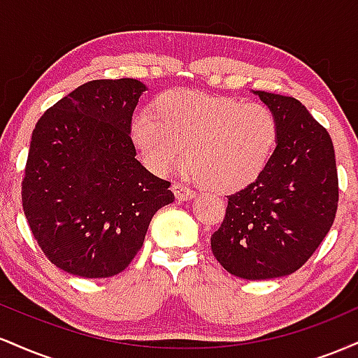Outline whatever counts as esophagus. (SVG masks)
Segmentation results:
<instances>
[{
  "label": "esophagus",
  "instance_id": "esophagus-1",
  "mask_svg": "<svg viewBox=\"0 0 358 358\" xmlns=\"http://www.w3.org/2000/svg\"><path fill=\"white\" fill-rule=\"evenodd\" d=\"M171 190H173V193H175L176 199H178V200H192L193 196H195V192H193L190 187H187V185L180 183V182L173 183Z\"/></svg>",
  "mask_w": 358,
  "mask_h": 358
}]
</instances>
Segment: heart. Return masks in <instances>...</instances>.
Listing matches in <instances>:
<instances>
[{"label": "heart", "instance_id": "obj_1", "mask_svg": "<svg viewBox=\"0 0 358 358\" xmlns=\"http://www.w3.org/2000/svg\"><path fill=\"white\" fill-rule=\"evenodd\" d=\"M278 119L266 104L195 90H168L133 119L131 139L153 173L187 162L205 188L229 193L256 182L278 143Z\"/></svg>", "mask_w": 358, "mask_h": 358}]
</instances>
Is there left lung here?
I'll use <instances>...</instances> for the list:
<instances>
[{
    "instance_id": "left-lung-1",
    "label": "left lung",
    "mask_w": 358,
    "mask_h": 358,
    "mask_svg": "<svg viewBox=\"0 0 358 358\" xmlns=\"http://www.w3.org/2000/svg\"><path fill=\"white\" fill-rule=\"evenodd\" d=\"M278 119V145L256 182L229 195L212 252L242 279L298 271L331 229L338 175L330 134L294 97L254 90Z\"/></svg>"
}]
</instances>
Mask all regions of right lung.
Masks as SVG:
<instances>
[{"instance_id": "obj_1", "label": "right lung", "mask_w": 358, "mask_h": 358, "mask_svg": "<svg viewBox=\"0 0 358 358\" xmlns=\"http://www.w3.org/2000/svg\"><path fill=\"white\" fill-rule=\"evenodd\" d=\"M146 85L90 80L36 122L22 182L23 212L45 257L80 278H110L141 249L150 222L175 200L138 162L131 119Z\"/></svg>"}]
</instances>
